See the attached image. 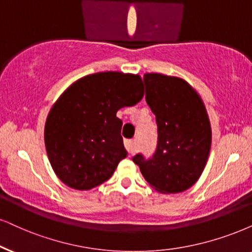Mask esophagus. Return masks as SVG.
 Returning a JSON list of instances; mask_svg holds the SVG:
<instances>
[{
    "label": "esophagus",
    "mask_w": 252,
    "mask_h": 252,
    "mask_svg": "<svg viewBox=\"0 0 252 252\" xmlns=\"http://www.w3.org/2000/svg\"><path fill=\"white\" fill-rule=\"evenodd\" d=\"M126 149L128 150L129 154H135L136 152V142L135 141H126Z\"/></svg>",
    "instance_id": "1"
}]
</instances>
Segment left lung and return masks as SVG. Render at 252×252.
Here are the masks:
<instances>
[{
	"label": "left lung",
	"instance_id": "8db88e82",
	"mask_svg": "<svg viewBox=\"0 0 252 252\" xmlns=\"http://www.w3.org/2000/svg\"><path fill=\"white\" fill-rule=\"evenodd\" d=\"M145 100L156 115L158 145L152 158H132L152 189L180 193L199 180L209 157L212 128L205 103L178 76L145 73Z\"/></svg>",
	"mask_w": 252,
	"mask_h": 252
}]
</instances>
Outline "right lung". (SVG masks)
<instances>
[{"label": "right lung", "mask_w": 252, "mask_h": 252, "mask_svg": "<svg viewBox=\"0 0 252 252\" xmlns=\"http://www.w3.org/2000/svg\"><path fill=\"white\" fill-rule=\"evenodd\" d=\"M143 96L141 76L113 71L86 75L60 95L47 115L44 141L51 166L63 184L87 190L113 176L128 155L116 113Z\"/></svg>", "instance_id": "1"}]
</instances>
